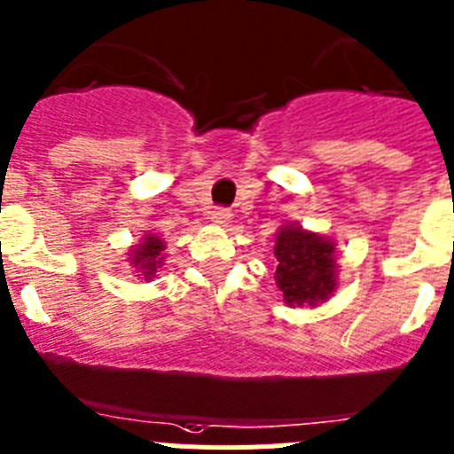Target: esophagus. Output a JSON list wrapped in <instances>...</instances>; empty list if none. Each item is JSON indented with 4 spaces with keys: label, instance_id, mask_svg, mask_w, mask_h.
I'll return each mask as SVG.
<instances>
[{
    "label": "esophagus",
    "instance_id": "1",
    "mask_svg": "<svg viewBox=\"0 0 454 454\" xmlns=\"http://www.w3.org/2000/svg\"><path fill=\"white\" fill-rule=\"evenodd\" d=\"M232 219L231 210H226V207H212L210 210V222L217 223V226H228Z\"/></svg>",
    "mask_w": 454,
    "mask_h": 454
}]
</instances>
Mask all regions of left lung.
I'll return each instance as SVG.
<instances>
[{
	"label": "left lung",
	"instance_id": "8db88e82",
	"mask_svg": "<svg viewBox=\"0 0 454 454\" xmlns=\"http://www.w3.org/2000/svg\"><path fill=\"white\" fill-rule=\"evenodd\" d=\"M273 255L278 260V289L289 308H318L339 285L337 244L301 223H285L276 232Z\"/></svg>",
	"mask_w": 454,
	"mask_h": 454
}]
</instances>
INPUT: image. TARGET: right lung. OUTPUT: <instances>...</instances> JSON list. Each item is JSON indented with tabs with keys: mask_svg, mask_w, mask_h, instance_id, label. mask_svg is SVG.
Listing matches in <instances>:
<instances>
[{
	"mask_svg": "<svg viewBox=\"0 0 454 454\" xmlns=\"http://www.w3.org/2000/svg\"><path fill=\"white\" fill-rule=\"evenodd\" d=\"M167 244L160 235L156 232L146 231L145 237H142L140 244H133L126 253V262L130 264V269L136 271V276L140 280H146L149 283L151 278H156L158 269L165 264V253Z\"/></svg>",
	"mask_w": 454,
	"mask_h": 454,
	"instance_id": "add662e5",
	"label": "right lung"
}]
</instances>
